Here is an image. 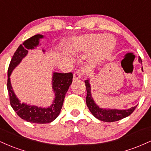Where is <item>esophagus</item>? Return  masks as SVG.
<instances>
[{
    "instance_id": "esophagus-1",
    "label": "esophagus",
    "mask_w": 151,
    "mask_h": 151,
    "mask_svg": "<svg viewBox=\"0 0 151 151\" xmlns=\"http://www.w3.org/2000/svg\"><path fill=\"white\" fill-rule=\"evenodd\" d=\"M81 76H82V73H81L80 71H76L73 74V79L74 80H77V79H81Z\"/></svg>"
}]
</instances>
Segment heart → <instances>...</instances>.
<instances>
[{"label":"heart","instance_id":"obj_1","mask_svg":"<svg viewBox=\"0 0 151 151\" xmlns=\"http://www.w3.org/2000/svg\"><path fill=\"white\" fill-rule=\"evenodd\" d=\"M104 42V47L103 42ZM115 41L110 35L89 34L74 40L72 44V51L73 53H87L93 51L91 60L98 62L103 59L114 48Z\"/></svg>","mask_w":151,"mask_h":151}]
</instances>
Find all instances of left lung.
Returning <instances> with one entry per match:
<instances>
[{"instance_id": "8db88e82", "label": "left lung", "mask_w": 151, "mask_h": 151, "mask_svg": "<svg viewBox=\"0 0 151 151\" xmlns=\"http://www.w3.org/2000/svg\"><path fill=\"white\" fill-rule=\"evenodd\" d=\"M138 62H139V63L142 64V60L140 57H138ZM141 70L143 71V67H142ZM84 82H85L86 91H87L86 98V105H87L90 112L92 114L93 116L99 120L105 121V122H114V121H119L131 115L134 111L135 109L136 108L137 105L128 109L101 108L96 104L92 97V95L91 93V84L89 83V79H86Z\"/></svg>"}]
</instances>
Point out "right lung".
Instances as JSON below:
<instances>
[{"mask_svg": "<svg viewBox=\"0 0 151 151\" xmlns=\"http://www.w3.org/2000/svg\"><path fill=\"white\" fill-rule=\"evenodd\" d=\"M44 37L42 35L37 34L26 40L18 47L12 58L8 70V83L7 88L9 93L10 105L15 113L22 119L27 122L34 124H48L52 122L58 116L60 113L66 93L68 91L72 82V73H58L53 72L52 79V87L55 93V99L52 104L48 107L38 106L35 105L21 103L17 97L12 87L10 82V75L15 67L22 62L28 54L29 50H34L41 45L40 43L41 39ZM43 52L46 50L42 49Z\"/></svg>", "mask_w": 151, "mask_h": 151, "instance_id": "right-lung-1", "label": "right lung"}]
</instances>
